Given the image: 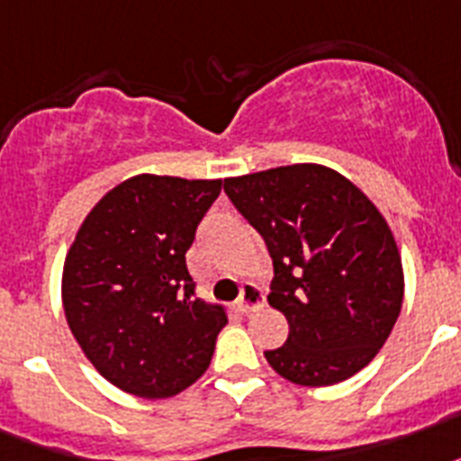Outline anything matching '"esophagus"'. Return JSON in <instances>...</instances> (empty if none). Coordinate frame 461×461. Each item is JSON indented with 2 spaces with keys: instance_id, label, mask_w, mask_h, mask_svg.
I'll use <instances>...</instances> for the list:
<instances>
[{
  "instance_id": "1",
  "label": "esophagus",
  "mask_w": 461,
  "mask_h": 461,
  "mask_svg": "<svg viewBox=\"0 0 461 461\" xmlns=\"http://www.w3.org/2000/svg\"><path fill=\"white\" fill-rule=\"evenodd\" d=\"M237 305H239V310H241V312H246V315L256 312V310H260L265 305L263 291L258 289V286H253V284H246V286H243V291H241V295H239Z\"/></svg>"
}]
</instances>
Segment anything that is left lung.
<instances>
[{
	"mask_svg": "<svg viewBox=\"0 0 461 461\" xmlns=\"http://www.w3.org/2000/svg\"><path fill=\"white\" fill-rule=\"evenodd\" d=\"M224 192L263 234L275 279L269 305L289 339L269 366L298 386H334L376 357L405 295L386 218L340 172L320 163L224 179Z\"/></svg>",
	"mask_w": 461,
	"mask_h": 461,
	"instance_id": "8db88e82",
	"label": "left lung"
}]
</instances>
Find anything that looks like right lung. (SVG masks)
Instances as JSON below:
<instances>
[{
    "mask_svg": "<svg viewBox=\"0 0 461 461\" xmlns=\"http://www.w3.org/2000/svg\"><path fill=\"white\" fill-rule=\"evenodd\" d=\"M222 179L134 175L96 201L66 253L61 303L96 372L172 398L208 369L227 315L194 295L186 250Z\"/></svg>",
    "mask_w": 461,
    "mask_h": 461,
    "instance_id": "1",
    "label": "right lung"
}]
</instances>
